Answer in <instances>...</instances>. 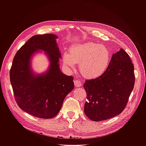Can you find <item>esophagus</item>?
Wrapping results in <instances>:
<instances>
[{
    "mask_svg": "<svg viewBox=\"0 0 146 146\" xmlns=\"http://www.w3.org/2000/svg\"><path fill=\"white\" fill-rule=\"evenodd\" d=\"M74 83L76 87H80L82 86V82L79 79H75L74 80Z\"/></svg>",
    "mask_w": 146,
    "mask_h": 146,
    "instance_id": "esophagus-1",
    "label": "esophagus"
}]
</instances>
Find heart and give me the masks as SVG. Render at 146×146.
<instances>
[{"label":"heart","mask_w":146,"mask_h":146,"mask_svg":"<svg viewBox=\"0 0 146 146\" xmlns=\"http://www.w3.org/2000/svg\"><path fill=\"white\" fill-rule=\"evenodd\" d=\"M111 55L104 45L93 42L74 45L69 54L64 53L63 62L66 68L70 70L79 64L81 74L88 78H96L102 76L107 69Z\"/></svg>","instance_id":"b5f03b06"}]
</instances>
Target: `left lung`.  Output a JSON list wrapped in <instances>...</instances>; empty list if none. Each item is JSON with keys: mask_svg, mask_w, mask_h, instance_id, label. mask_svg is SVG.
Wrapping results in <instances>:
<instances>
[{"mask_svg": "<svg viewBox=\"0 0 146 146\" xmlns=\"http://www.w3.org/2000/svg\"><path fill=\"white\" fill-rule=\"evenodd\" d=\"M135 81L134 66L122 48L114 54L106 71L100 77L86 80L83 87L88 101L86 116L94 121L112 118L121 113L127 104Z\"/></svg>", "mask_w": 146, "mask_h": 146, "instance_id": "8db88e82", "label": "left lung"}]
</instances>
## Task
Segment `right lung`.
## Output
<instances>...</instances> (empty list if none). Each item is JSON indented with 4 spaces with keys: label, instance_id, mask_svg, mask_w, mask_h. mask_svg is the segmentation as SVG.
Returning a JSON list of instances; mask_svg holds the SVG:
<instances>
[{
    "label": "right lung",
    "instance_id": "right-lung-1",
    "mask_svg": "<svg viewBox=\"0 0 146 146\" xmlns=\"http://www.w3.org/2000/svg\"><path fill=\"white\" fill-rule=\"evenodd\" d=\"M53 34L34 35L22 46L13 58L10 70V82L17 105L39 118L56 116L66 96L74 88L73 77L63 74L59 67L61 54ZM45 51L51 64L47 73L34 76L29 60L36 50Z\"/></svg>",
    "mask_w": 146,
    "mask_h": 146
}]
</instances>
